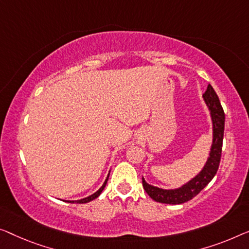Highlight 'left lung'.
I'll list each match as a JSON object with an SVG mask.
<instances>
[{
	"instance_id": "left-lung-1",
	"label": "left lung",
	"mask_w": 249,
	"mask_h": 249,
	"mask_svg": "<svg viewBox=\"0 0 249 249\" xmlns=\"http://www.w3.org/2000/svg\"><path fill=\"white\" fill-rule=\"evenodd\" d=\"M202 97L210 112L211 123H213V144H211L210 153L207 159L206 164L203 165L201 171L195 178H192L190 181L177 189H168L166 190V189L154 187V185L148 184L144 180V178H142L144 190L154 201L169 203V205H180V203L187 202L195 198L216 176L221 158L225 129V113L219 98H218L216 91L213 90L210 84L208 85L207 90L202 95Z\"/></svg>"
}]
</instances>
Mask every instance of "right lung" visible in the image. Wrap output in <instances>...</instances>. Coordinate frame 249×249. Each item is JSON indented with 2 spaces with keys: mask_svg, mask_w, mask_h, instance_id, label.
Here are the masks:
<instances>
[{
  "mask_svg": "<svg viewBox=\"0 0 249 249\" xmlns=\"http://www.w3.org/2000/svg\"><path fill=\"white\" fill-rule=\"evenodd\" d=\"M108 177H109V173H108V176H107V178H106V180H105V182L103 183V185L101 188L98 189L97 191L95 192V194H92L91 196H86V198H84V199H80V200H66L67 202H77V203H86V202H89V201H91V200H94V199H96L97 198V196L102 194V191L104 190V188L106 187V183H107V180H108Z\"/></svg>",
  "mask_w": 249,
  "mask_h": 249,
  "instance_id": "right-lung-1",
  "label": "right lung"
}]
</instances>
